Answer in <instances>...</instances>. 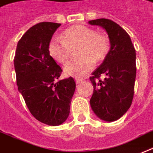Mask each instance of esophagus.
I'll use <instances>...</instances> for the list:
<instances>
[{
  "label": "esophagus",
  "mask_w": 153,
  "mask_h": 153,
  "mask_svg": "<svg viewBox=\"0 0 153 153\" xmlns=\"http://www.w3.org/2000/svg\"><path fill=\"white\" fill-rule=\"evenodd\" d=\"M75 81H76V83H77V84H79L80 82H82L83 81V79H79V78H77V79H75Z\"/></svg>",
  "instance_id": "34e87169"
}]
</instances>
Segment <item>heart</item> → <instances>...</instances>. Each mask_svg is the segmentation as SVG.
Masks as SVG:
<instances>
[{
  "label": "heart",
  "mask_w": 153,
  "mask_h": 153,
  "mask_svg": "<svg viewBox=\"0 0 153 153\" xmlns=\"http://www.w3.org/2000/svg\"><path fill=\"white\" fill-rule=\"evenodd\" d=\"M79 45L78 55L81 57L72 60L63 67L65 74L82 77L95 66V62L103 60L110 50V39L103 33L82 25H76L62 33V39L51 38L48 45L50 55L59 63H65L70 58L71 49Z\"/></svg>",
  "instance_id": "1"
}]
</instances>
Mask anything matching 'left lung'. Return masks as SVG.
I'll list each match as a JSON object with an SVG mask.
<instances>
[{
  "label": "left lung",
  "instance_id": "left-lung-1",
  "mask_svg": "<svg viewBox=\"0 0 153 153\" xmlns=\"http://www.w3.org/2000/svg\"><path fill=\"white\" fill-rule=\"evenodd\" d=\"M108 33L111 48L102 63L92 73L90 80L94 91L90 103L92 110L102 120L115 121L131 107L136 75V50L130 36L111 20L90 21ZM104 75V79L100 77Z\"/></svg>",
  "mask_w": 153,
  "mask_h": 153
}]
</instances>
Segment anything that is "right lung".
Returning a JSON list of instances; mask_svg holds the SVG:
<instances>
[{
	"label": "right lung",
	"mask_w": 153,
	"mask_h": 153,
	"mask_svg": "<svg viewBox=\"0 0 153 153\" xmlns=\"http://www.w3.org/2000/svg\"><path fill=\"white\" fill-rule=\"evenodd\" d=\"M60 25L45 22L32 26L17 43L14 57L18 91L33 117L50 126L68 118L76 87L72 77L56 82L62 71L50 55L48 45Z\"/></svg>",
	"instance_id": "right-lung-1"
}]
</instances>
